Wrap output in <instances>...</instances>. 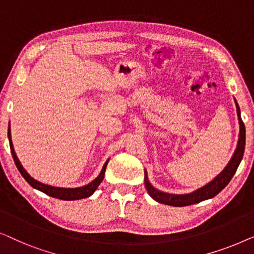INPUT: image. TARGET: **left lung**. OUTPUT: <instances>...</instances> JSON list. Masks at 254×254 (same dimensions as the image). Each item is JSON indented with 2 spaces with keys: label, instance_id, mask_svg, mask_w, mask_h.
Instances as JSON below:
<instances>
[{
  "label": "left lung",
  "instance_id": "1",
  "mask_svg": "<svg viewBox=\"0 0 254 254\" xmlns=\"http://www.w3.org/2000/svg\"><path fill=\"white\" fill-rule=\"evenodd\" d=\"M235 103H236V109H237V116H238V121H239V137H238L237 148H236L230 162L228 163V165L225 166L223 171H222L217 177H215V178L211 180L210 183H208L207 185H204L203 187H201V189L194 190V192L189 193V194H170V193L162 192V190H158L157 189H155V187L151 185L148 179L147 171H144V185H145V189L148 190L149 195H150L152 199L156 200L159 203L169 204V206L185 207V206H190V204L199 203L203 200L211 199V197L217 195V194L228 185L232 177H234L236 171H237L239 164H241V161L243 158V155H244V149H245V126L241 118V109H239L238 104L236 100Z\"/></svg>",
  "mask_w": 254,
  "mask_h": 254
}]
</instances>
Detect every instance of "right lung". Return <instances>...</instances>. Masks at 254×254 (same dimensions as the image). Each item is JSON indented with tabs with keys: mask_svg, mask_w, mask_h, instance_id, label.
I'll return each mask as SVG.
<instances>
[{
	"mask_svg": "<svg viewBox=\"0 0 254 254\" xmlns=\"http://www.w3.org/2000/svg\"><path fill=\"white\" fill-rule=\"evenodd\" d=\"M8 137H9V143H10V149H11V155L13 161H15V164L18 169V171L20 172V175L24 177V179L26 180L27 183L30 184L33 189H36L40 192H44L47 195L57 197V199L60 200H67V201H71V200H79V199H84V197H89L90 195H92L93 192L97 190V187L99 186V184L103 182L104 176H105V170L107 166V163H109V159H107L105 164H104L102 171H100L99 176L97 177L95 180H92L91 183H89L88 185L82 186V187H76V189H64V187H54V186H50L46 185V184H43L38 180L33 179L29 173L25 171V169L23 168V165L20 164L19 159L17 158V155L15 150H13V145H12V141H11V134H10V126L8 128Z\"/></svg>",
	"mask_w": 254,
	"mask_h": 254,
	"instance_id": "add662e5",
	"label": "right lung"
}]
</instances>
